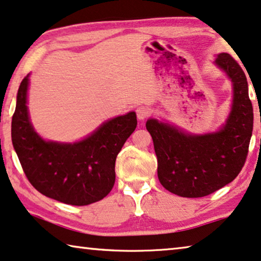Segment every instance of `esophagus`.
Returning a JSON list of instances; mask_svg holds the SVG:
<instances>
[{"label": "esophagus", "mask_w": 261, "mask_h": 261, "mask_svg": "<svg viewBox=\"0 0 261 261\" xmlns=\"http://www.w3.org/2000/svg\"><path fill=\"white\" fill-rule=\"evenodd\" d=\"M136 114H137V117L139 120L145 119L147 116H150L151 110L150 108H147L146 106H139L137 109H136Z\"/></svg>", "instance_id": "1"}]
</instances>
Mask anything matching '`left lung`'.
<instances>
[{"label":"left lung","instance_id":"1","mask_svg":"<svg viewBox=\"0 0 261 261\" xmlns=\"http://www.w3.org/2000/svg\"><path fill=\"white\" fill-rule=\"evenodd\" d=\"M215 64L226 73L233 88L230 115L219 130L193 135L154 118L146 122L157 155L158 179L180 197H205L224 188L238 176L247 157L253 108L246 76L226 53L219 54Z\"/></svg>","mask_w":261,"mask_h":261}]
</instances>
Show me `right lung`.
Returning a JSON list of instances; mask_svg holds the SVG:
<instances>
[{
	"mask_svg": "<svg viewBox=\"0 0 261 261\" xmlns=\"http://www.w3.org/2000/svg\"><path fill=\"white\" fill-rule=\"evenodd\" d=\"M28 88L27 75L18 88L11 141L30 184L45 197L69 205L103 199L114 188L117 154L137 126L136 112L107 120L80 142L45 141L30 122Z\"/></svg>",
	"mask_w": 261,
	"mask_h": 261,
	"instance_id": "add662e5",
	"label": "right lung"
}]
</instances>
